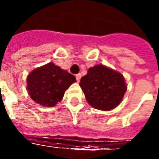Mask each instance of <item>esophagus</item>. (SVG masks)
Masks as SVG:
<instances>
[{"label":"esophagus","mask_w":159,"mask_h":159,"mask_svg":"<svg viewBox=\"0 0 159 159\" xmlns=\"http://www.w3.org/2000/svg\"><path fill=\"white\" fill-rule=\"evenodd\" d=\"M81 77H82V75H81L80 73H78V74H76V79L77 82H79L80 79H81Z\"/></svg>","instance_id":"34e87169"}]
</instances>
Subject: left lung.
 I'll return each mask as SVG.
<instances>
[{
  "label": "left lung",
  "instance_id": "1",
  "mask_svg": "<svg viewBox=\"0 0 159 159\" xmlns=\"http://www.w3.org/2000/svg\"><path fill=\"white\" fill-rule=\"evenodd\" d=\"M88 103L95 109L110 111L117 107L127 90L122 74L97 65L88 70L79 83Z\"/></svg>",
  "mask_w": 159,
  "mask_h": 159
}]
</instances>
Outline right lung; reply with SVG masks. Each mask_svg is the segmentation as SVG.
I'll return each instance as SVG.
<instances>
[{"label":"right lung","instance_id":"right-lung-1","mask_svg":"<svg viewBox=\"0 0 159 159\" xmlns=\"http://www.w3.org/2000/svg\"><path fill=\"white\" fill-rule=\"evenodd\" d=\"M76 77L53 63L34 70L27 77V89L34 101L52 107L62 100L66 90Z\"/></svg>","mask_w":159,"mask_h":159}]
</instances>
